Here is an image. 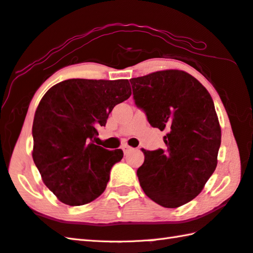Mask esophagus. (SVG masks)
Here are the masks:
<instances>
[{
	"instance_id": "esophagus-1",
	"label": "esophagus",
	"mask_w": 253,
	"mask_h": 253,
	"mask_svg": "<svg viewBox=\"0 0 253 253\" xmlns=\"http://www.w3.org/2000/svg\"><path fill=\"white\" fill-rule=\"evenodd\" d=\"M132 149V148L130 147V146H128V145H124L123 146V150H124V152H128V151H130Z\"/></svg>"
}]
</instances>
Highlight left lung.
<instances>
[{"instance_id": "8db88e82", "label": "left lung", "mask_w": 253, "mask_h": 253, "mask_svg": "<svg viewBox=\"0 0 253 253\" xmlns=\"http://www.w3.org/2000/svg\"><path fill=\"white\" fill-rule=\"evenodd\" d=\"M133 98L152 127L166 130V150L142 149L137 170L145 194L176 209L200 194L217 167L221 129L209 91L185 71L163 70L130 79Z\"/></svg>"}]
</instances>
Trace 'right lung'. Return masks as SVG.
Segmentation results:
<instances>
[{
  "label": "right lung",
  "mask_w": 253,
  "mask_h": 253,
  "mask_svg": "<svg viewBox=\"0 0 253 253\" xmlns=\"http://www.w3.org/2000/svg\"><path fill=\"white\" fill-rule=\"evenodd\" d=\"M131 95L128 80L70 79L49 88L33 123V160L57 199L81 206L105 191L122 149L94 145L114 106Z\"/></svg>",
  "instance_id": "right-lung-1"
}]
</instances>
